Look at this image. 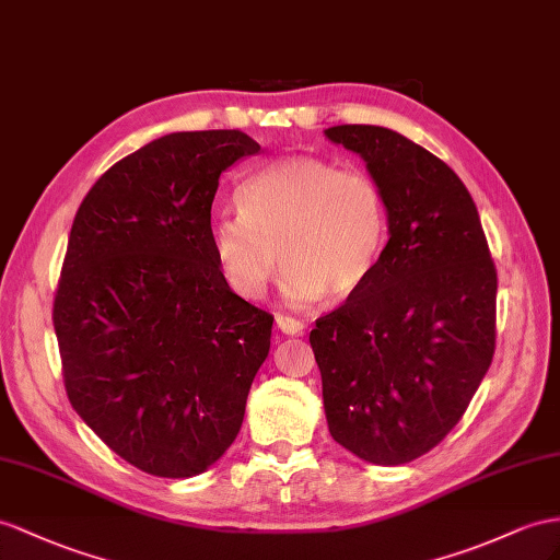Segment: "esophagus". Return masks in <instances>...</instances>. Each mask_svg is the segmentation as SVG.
I'll return each mask as SVG.
<instances>
[{
	"instance_id": "34e87169",
	"label": "esophagus",
	"mask_w": 560,
	"mask_h": 560,
	"mask_svg": "<svg viewBox=\"0 0 560 560\" xmlns=\"http://www.w3.org/2000/svg\"><path fill=\"white\" fill-rule=\"evenodd\" d=\"M277 326H279V331H283L285 336H300V334H303V328H305L303 322H298L293 317H285V314H277Z\"/></svg>"
}]
</instances>
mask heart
I'll list each match as a JSON object with an SVG mask.
<instances>
[{"label": "heart", "mask_w": 560, "mask_h": 560, "mask_svg": "<svg viewBox=\"0 0 560 560\" xmlns=\"http://www.w3.org/2000/svg\"><path fill=\"white\" fill-rule=\"evenodd\" d=\"M241 214H218L210 246L229 289L257 300L281 265L293 303L346 300L388 243V206L374 177L293 155L255 172L236 191Z\"/></svg>", "instance_id": "b5f03b06"}]
</instances>
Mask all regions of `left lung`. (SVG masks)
I'll return each instance as SVG.
<instances>
[{
  "label": "left lung",
  "instance_id": "8db88e82",
  "mask_svg": "<svg viewBox=\"0 0 560 560\" xmlns=\"http://www.w3.org/2000/svg\"><path fill=\"white\" fill-rule=\"evenodd\" d=\"M326 137L364 158L390 220L376 269L310 334L328 433L399 466L444 440L492 364L497 267L476 203L438 155L376 125Z\"/></svg>",
  "mask_w": 560,
  "mask_h": 560
}]
</instances>
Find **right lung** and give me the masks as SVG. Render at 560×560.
Listing matches in <instances>:
<instances>
[{
  "mask_svg": "<svg viewBox=\"0 0 560 560\" xmlns=\"http://www.w3.org/2000/svg\"><path fill=\"white\" fill-rule=\"evenodd\" d=\"M260 143L175 132L108 167L68 236L54 331L70 405L127 464L191 478L238 435L269 312L229 289L210 246L220 175Z\"/></svg>",
  "mask_w": 560,
  "mask_h": 560,
  "instance_id": "add662e5",
  "label": "right lung"
}]
</instances>
